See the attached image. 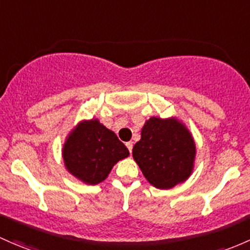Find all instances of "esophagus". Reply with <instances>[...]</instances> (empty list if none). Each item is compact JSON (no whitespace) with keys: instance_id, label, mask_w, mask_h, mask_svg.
Segmentation results:
<instances>
[{"instance_id":"esophagus-1","label":"esophagus","mask_w":250,"mask_h":250,"mask_svg":"<svg viewBox=\"0 0 250 250\" xmlns=\"http://www.w3.org/2000/svg\"><path fill=\"white\" fill-rule=\"evenodd\" d=\"M125 146H127L128 150H129V152L131 153V149H133V141H129V142H127V144H125Z\"/></svg>"}]
</instances>
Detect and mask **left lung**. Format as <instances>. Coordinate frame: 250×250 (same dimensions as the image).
Listing matches in <instances>:
<instances>
[{
  "label": "left lung",
  "instance_id": "left-lung-1",
  "mask_svg": "<svg viewBox=\"0 0 250 250\" xmlns=\"http://www.w3.org/2000/svg\"><path fill=\"white\" fill-rule=\"evenodd\" d=\"M197 147L191 131L178 117L152 116L145 122L133 158L147 182L169 190L191 177Z\"/></svg>",
  "mask_w": 250,
  "mask_h": 250
}]
</instances>
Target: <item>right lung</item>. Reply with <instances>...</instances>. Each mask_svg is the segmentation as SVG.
<instances>
[{
	"label": "right lung",
	"instance_id": "right-lung-1",
	"mask_svg": "<svg viewBox=\"0 0 250 250\" xmlns=\"http://www.w3.org/2000/svg\"><path fill=\"white\" fill-rule=\"evenodd\" d=\"M65 168L86 185L104 182L112 167L129 150L98 119L82 120L71 129L62 148Z\"/></svg>",
	"mask_w": 250,
	"mask_h": 250
}]
</instances>
